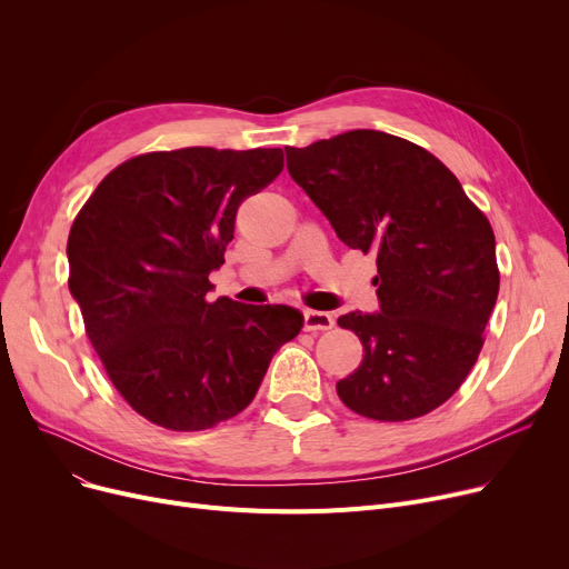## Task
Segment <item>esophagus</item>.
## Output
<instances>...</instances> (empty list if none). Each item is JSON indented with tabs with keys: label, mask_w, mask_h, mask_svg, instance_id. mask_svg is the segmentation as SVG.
Masks as SVG:
<instances>
[{
	"label": "esophagus",
	"mask_w": 569,
	"mask_h": 569,
	"mask_svg": "<svg viewBox=\"0 0 569 569\" xmlns=\"http://www.w3.org/2000/svg\"><path fill=\"white\" fill-rule=\"evenodd\" d=\"M335 327V318L325 311H305V332H327Z\"/></svg>",
	"instance_id": "esophagus-1"
}]
</instances>
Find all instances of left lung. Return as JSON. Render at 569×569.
Returning a JSON list of instances; mask_svg holds the SVG:
<instances>
[{
  "label": "left lung",
  "mask_w": 569,
  "mask_h": 569,
  "mask_svg": "<svg viewBox=\"0 0 569 569\" xmlns=\"http://www.w3.org/2000/svg\"><path fill=\"white\" fill-rule=\"evenodd\" d=\"M288 172L343 244L378 264L380 313L339 325L365 346L339 399L378 422H406L450 399L485 346L500 272L489 219L425 147L357 129L286 147Z\"/></svg>",
  "instance_id": "obj_1"
}]
</instances>
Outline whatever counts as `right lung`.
<instances>
[{"label":"right lung","mask_w":569,"mask_h":569,"mask_svg":"<svg viewBox=\"0 0 569 569\" xmlns=\"http://www.w3.org/2000/svg\"><path fill=\"white\" fill-rule=\"evenodd\" d=\"M283 170L274 149L184 147L119 163L69 232V288L124 401L157 427L202 431L242 412L302 330L281 305L207 302L237 207Z\"/></svg>","instance_id":"1"}]
</instances>
